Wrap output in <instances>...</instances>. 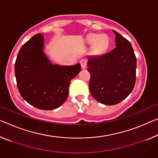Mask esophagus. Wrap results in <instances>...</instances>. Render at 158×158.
Returning <instances> with one entry per match:
<instances>
[{"label": "esophagus", "mask_w": 158, "mask_h": 158, "mask_svg": "<svg viewBox=\"0 0 158 158\" xmlns=\"http://www.w3.org/2000/svg\"><path fill=\"white\" fill-rule=\"evenodd\" d=\"M80 64L81 65V69H85L87 66V60L86 59H81V61H80Z\"/></svg>", "instance_id": "esophagus-1"}]
</instances>
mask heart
<instances>
[{"label":"heart","instance_id":"1","mask_svg":"<svg viewBox=\"0 0 158 158\" xmlns=\"http://www.w3.org/2000/svg\"><path fill=\"white\" fill-rule=\"evenodd\" d=\"M89 43L94 44V48L98 52H102L107 48L109 45V39L104 35L92 34L87 37Z\"/></svg>","mask_w":158,"mask_h":158}]
</instances>
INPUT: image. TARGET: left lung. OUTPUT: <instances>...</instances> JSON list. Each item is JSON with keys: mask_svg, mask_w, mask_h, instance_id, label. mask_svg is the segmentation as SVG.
<instances>
[{"mask_svg": "<svg viewBox=\"0 0 158 158\" xmlns=\"http://www.w3.org/2000/svg\"><path fill=\"white\" fill-rule=\"evenodd\" d=\"M116 48L89 58V89L92 96L105 105H114L129 95L136 76V57L131 43L114 31Z\"/></svg>", "mask_w": 158, "mask_h": 158, "instance_id": "obj_1", "label": "left lung"}]
</instances>
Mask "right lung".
Listing matches in <instances>:
<instances>
[{
    "label": "right lung",
    "instance_id": "right-lung-1",
    "mask_svg": "<svg viewBox=\"0 0 158 158\" xmlns=\"http://www.w3.org/2000/svg\"><path fill=\"white\" fill-rule=\"evenodd\" d=\"M43 35L37 34L23 47L15 63L18 90L31 105L43 110L61 106L69 95L70 82L81 71V64L53 65L43 52Z\"/></svg>",
    "mask_w": 158,
    "mask_h": 158
}]
</instances>
